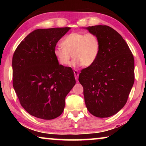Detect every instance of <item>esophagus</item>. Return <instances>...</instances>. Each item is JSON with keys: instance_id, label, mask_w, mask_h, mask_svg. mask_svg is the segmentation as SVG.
<instances>
[{"instance_id": "esophagus-1", "label": "esophagus", "mask_w": 146, "mask_h": 146, "mask_svg": "<svg viewBox=\"0 0 146 146\" xmlns=\"http://www.w3.org/2000/svg\"><path fill=\"white\" fill-rule=\"evenodd\" d=\"M73 73H74V75H75V79H76V80H77L78 77V76H79V73L78 72V71L77 70H74L73 71Z\"/></svg>"}]
</instances>
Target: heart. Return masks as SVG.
Masks as SVG:
<instances>
[{
    "label": "heart",
    "instance_id": "obj_1",
    "mask_svg": "<svg viewBox=\"0 0 146 146\" xmlns=\"http://www.w3.org/2000/svg\"><path fill=\"white\" fill-rule=\"evenodd\" d=\"M100 49V42L95 34L73 32L63 39L62 46L54 48L53 53L60 65L68 66L73 56L71 66L88 67L95 63Z\"/></svg>",
    "mask_w": 146,
    "mask_h": 146
}]
</instances>
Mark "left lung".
<instances>
[{"instance_id":"left-lung-1","label":"left lung","mask_w":146,"mask_h":146,"mask_svg":"<svg viewBox=\"0 0 146 146\" xmlns=\"http://www.w3.org/2000/svg\"><path fill=\"white\" fill-rule=\"evenodd\" d=\"M84 28L97 35L100 42L95 63L79 75L86 108L97 117H111L127 102L135 81L134 58L126 42L114 29L102 25Z\"/></svg>"}]
</instances>
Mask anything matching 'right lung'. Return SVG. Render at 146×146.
<instances>
[{"mask_svg":"<svg viewBox=\"0 0 146 146\" xmlns=\"http://www.w3.org/2000/svg\"><path fill=\"white\" fill-rule=\"evenodd\" d=\"M71 28L37 29L19 44L12 59L13 88L21 106L44 120L60 116L75 86L73 71L58 62L56 43Z\"/></svg>","mask_w":146,"mask_h":146,"instance_id":"1","label":"right lung"}]
</instances>
